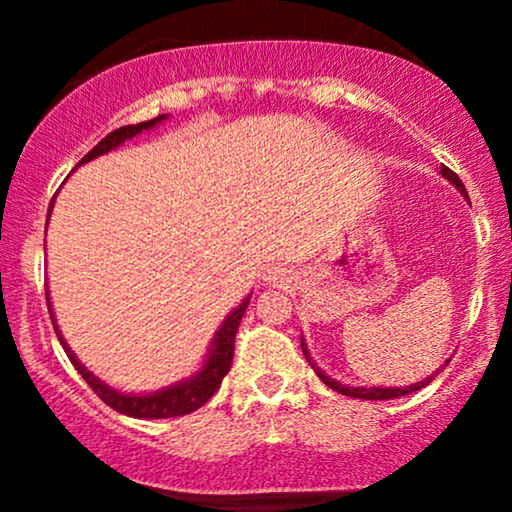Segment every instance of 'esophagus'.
Returning <instances> with one entry per match:
<instances>
[{
	"instance_id": "34e87169",
	"label": "esophagus",
	"mask_w": 512,
	"mask_h": 512,
	"mask_svg": "<svg viewBox=\"0 0 512 512\" xmlns=\"http://www.w3.org/2000/svg\"><path fill=\"white\" fill-rule=\"evenodd\" d=\"M264 279H267L272 286H286V284H291L293 276H291V272H286V269L272 267V269H267Z\"/></svg>"
}]
</instances>
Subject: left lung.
Instances as JSON below:
<instances>
[{
  "label": "left lung",
  "mask_w": 512,
  "mask_h": 512,
  "mask_svg": "<svg viewBox=\"0 0 512 512\" xmlns=\"http://www.w3.org/2000/svg\"><path fill=\"white\" fill-rule=\"evenodd\" d=\"M440 173H443V178H445V180H450L452 185H455L457 190L462 192V195H467V190H464L462 180L457 178V175L452 173L450 168L440 166ZM301 346H303V354H305V358H308L310 366L315 368L317 378H320L322 383L330 385L332 390L342 392V395H346V397H356V399H395V397H404V395H409V392H416V390H421V387H426V385L431 383V380L436 378V375L440 373V368H438V370H433V375H428L426 380H421V383H414V385H407V387H349V385L337 383V380H332L330 375H325V370H320V368L315 366V361H313V358H310V354H308V346H305V339H303V337H301ZM448 363H450V358H448V361H445V366H448Z\"/></svg>",
  "instance_id": "1"
}]
</instances>
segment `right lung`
<instances>
[{"label":"right lung","mask_w":512,"mask_h":512,"mask_svg":"<svg viewBox=\"0 0 512 512\" xmlns=\"http://www.w3.org/2000/svg\"><path fill=\"white\" fill-rule=\"evenodd\" d=\"M163 120H168V115H158V117H154V120L139 122V125H127V127L115 129V132H110L108 137L101 139V142H98L84 158H81L79 166L93 161V158L108 154V151L117 149V146L125 144L127 139H134L137 134L149 132V129L161 125ZM52 207H55V197H52V204L48 209V221H50ZM45 296H48L50 320H52V327H55V332H57V339H60L62 349L67 351L69 361H72L74 368L79 370L81 378L91 385V390L96 392V395L101 397L108 407H113L115 411H120V414H125V416H134V419H170V416H185V414H190V411L199 409L204 402H209L211 395H214L216 390H219L223 375L231 370L233 349H236V332H238L240 320H243V315H245V308H248L252 293H248V296H245L243 301H240L236 308L226 315V320L221 322V327L216 330L214 339H211V346H209L207 356H204L202 368H199L197 373H192L190 378H182V380H178V383H173L168 387H161V390H156V392H146V395H129V392H120V390H115V387L105 385L101 378H96V375H93L91 370H88L84 363L76 358L74 351L69 349V344L64 342L60 327H57L55 313H52L50 291L45 293Z\"/></svg>","instance_id":"obj_1"}]
</instances>
